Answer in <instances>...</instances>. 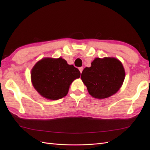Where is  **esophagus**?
<instances>
[{
  "label": "esophagus",
  "instance_id": "34e87169",
  "mask_svg": "<svg viewBox=\"0 0 150 150\" xmlns=\"http://www.w3.org/2000/svg\"><path fill=\"white\" fill-rule=\"evenodd\" d=\"M79 71H80L81 73H82L83 70V67H79Z\"/></svg>",
  "mask_w": 150,
  "mask_h": 150
}]
</instances>
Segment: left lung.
<instances>
[{
	"label": "left lung",
	"instance_id": "1",
	"mask_svg": "<svg viewBox=\"0 0 150 150\" xmlns=\"http://www.w3.org/2000/svg\"><path fill=\"white\" fill-rule=\"evenodd\" d=\"M125 71L122 63L114 57H96L90 67H85L81 79L91 96L97 99L111 96L123 83Z\"/></svg>",
	"mask_w": 150,
	"mask_h": 150
}]
</instances>
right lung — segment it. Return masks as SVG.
Segmentation results:
<instances>
[{"mask_svg":"<svg viewBox=\"0 0 150 150\" xmlns=\"http://www.w3.org/2000/svg\"><path fill=\"white\" fill-rule=\"evenodd\" d=\"M30 74L34 88L42 97L57 100L66 96L71 84L81 73L64 59L46 57L36 63Z\"/></svg>","mask_w":150,"mask_h":150,"instance_id":"1","label":"right lung"}]
</instances>
